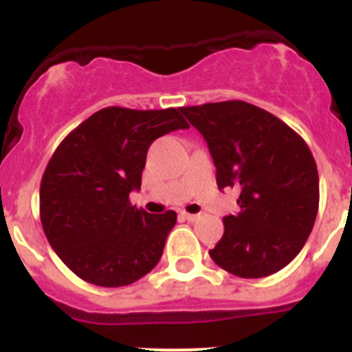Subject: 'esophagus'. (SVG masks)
<instances>
[{
	"label": "esophagus",
	"instance_id": "34e87169",
	"mask_svg": "<svg viewBox=\"0 0 352 352\" xmlns=\"http://www.w3.org/2000/svg\"><path fill=\"white\" fill-rule=\"evenodd\" d=\"M180 216H182L184 219H187V221H190V223H194L196 219H199V214H190V212H186V211L180 212Z\"/></svg>",
	"mask_w": 352,
	"mask_h": 352
}]
</instances>
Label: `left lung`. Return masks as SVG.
Listing matches in <instances>:
<instances>
[{"mask_svg":"<svg viewBox=\"0 0 352 352\" xmlns=\"http://www.w3.org/2000/svg\"><path fill=\"white\" fill-rule=\"evenodd\" d=\"M204 136L218 189L239 187V214L209 250L245 279L271 276L303 248L318 211L317 163L303 138L279 117L243 100L180 107Z\"/></svg>","mask_w":352,"mask_h":352,"instance_id":"left-lung-1","label":"left lung"}]
</instances>
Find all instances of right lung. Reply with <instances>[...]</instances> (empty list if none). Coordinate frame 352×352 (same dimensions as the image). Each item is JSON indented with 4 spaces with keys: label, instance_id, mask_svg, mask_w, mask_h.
Instances as JSON below:
<instances>
[{
    "label": "right lung",
    "instance_id": "1",
    "mask_svg": "<svg viewBox=\"0 0 352 352\" xmlns=\"http://www.w3.org/2000/svg\"><path fill=\"white\" fill-rule=\"evenodd\" d=\"M189 124L180 109L105 107L56 148L41 182V223L58 257L83 281L119 287L158 264L177 212L131 204L156 138Z\"/></svg>",
    "mask_w": 352,
    "mask_h": 352
}]
</instances>
